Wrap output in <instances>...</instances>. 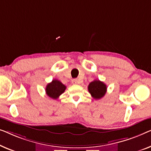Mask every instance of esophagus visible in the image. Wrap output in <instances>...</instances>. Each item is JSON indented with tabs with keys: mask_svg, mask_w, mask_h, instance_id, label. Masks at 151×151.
<instances>
[{
	"mask_svg": "<svg viewBox=\"0 0 151 151\" xmlns=\"http://www.w3.org/2000/svg\"><path fill=\"white\" fill-rule=\"evenodd\" d=\"M72 83L73 84H75V85H76V84H78V80L77 79H73V81H72Z\"/></svg>",
	"mask_w": 151,
	"mask_h": 151,
	"instance_id": "esophagus-1",
	"label": "esophagus"
}]
</instances>
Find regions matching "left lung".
I'll return each mask as SVG.
<instances>
[{
  "label": "left lung",
  "instance_id": "8db88e82",
  "mask_svg": "<svg viewBox=\"0 0 151 151\" xmlns=\"http://www.w3.org/2000/svg\"><path fill=\"white\" fill-rule=\"evenodd\" d=\"M88 91L94 99H100L105 96L107 86L99 80H94L88 86Z\"/></svg>",
  "mask_w": 151,
  "mask_h": 151
}]
</instances>
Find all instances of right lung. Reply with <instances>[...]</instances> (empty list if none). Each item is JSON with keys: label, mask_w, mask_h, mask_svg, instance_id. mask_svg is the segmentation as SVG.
I'll use <instances>...</instances> for the list:
<instances>
[{"label": "right lung", "mask_w": 151, "mask_h": 151, "mask_svg": "<svg viewBox=\"0 0 151 151\" xmlns=\"http://www.w3.org/2000/svg\"><path fill=\"white\" fill-rule=\"evenodd\" d=\"M66 89L64 85L59 81L54 79L46 87V93L48 96L52 99H58L61 94L64 92Z\"/></svg>", "instance_id": "right-lung-1"}]
</instances>
